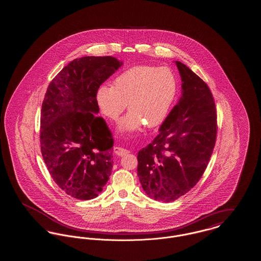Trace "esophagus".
<instances>
[{
  "label": "esophagus",
  "mask_w": 261,
  "mask_h": 261,
  "mask_svg": "<svg viewBox=\"0 0 261 261\" xmlns=\"http://www.w3.org/2000/svg\"><path fill=\"white\" fill-rule=\"evenodd\" d=\"M113 152H114L115 154L119 155V156H123V155L128 154L130 151H129L128 149L121 148V147H114V149H113Z\"/></svg>",
  "instance_id": "esophagus-1"
}]
</instances>
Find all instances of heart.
Segmentation results:
<instances>
[{
    "label": "heart",
    "instance_id": "obj_1",
    "mask_svg": "<svg viewBox=\"0 0 261 261\" xmlns=\"http://www.w3.org/2000/svg\"><path fill=\"white\" fill-rule=\"evenodd\" d=\"M178 82L168 67L134 66L118 75L112 85H101L96 92V102L108 119L115 121L124 112L129 113L118 124V130L132 133L146 124H162L177 95Z\"/></svg>",
    "mask_w": 261,
    "mask_h": 261
}]
</instances>
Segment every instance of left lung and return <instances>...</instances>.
<instances>
[{
  "mask_svg": "<svg viewBox=\"0 0 261 261\" xmlns=\"http://www.w3.org/2000/svg\"><path fill=\"white\" fill-rule=\"evenodd\" d=\"M176 62L182 95L159 135L138 152V177L154 200L173 201L199 182L211 160L217 134L215 102L206 83Z\"/></svg>",
  "mask_w": 261,
  "mask_h": 261,
  "instance_id": "8db88e82",
  "label": "left lung"
}]
</instances>
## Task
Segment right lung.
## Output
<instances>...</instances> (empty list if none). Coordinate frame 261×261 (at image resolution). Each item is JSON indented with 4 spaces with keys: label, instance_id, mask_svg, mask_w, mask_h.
<instances>
[{
    "label": "right lung",
    "instance_id": "1",
    "mask_svg": "<svg viewBox=\"0 0 261 261\" xmlns=\"http://www.w3.org/2000/svg\"><path fill=\"white\" fill-rule=\"evenodd\" d=\"M122 64L112 57L76 59L47 89L41 111V151L56 184L74 199L98 197L112 174L113 139L97 115L96 92Z\"/></svg>",
    "mask_w": 261,
    "mask_h": 261
}]
</instances>
